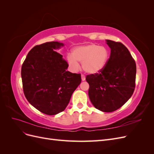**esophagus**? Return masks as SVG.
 I'll return each mask as SVG.
<instances>
[{
    "label": "esophagus",
    "instance_id": "1",
    "mask_svg": "<svg viewBox=\"0 0 154 154\" xmlns=\"http://www.w3.org/2000/svg\"><path fill=\"white\" fill-rule=\"evenodd\" d=\"M82 81L85 80V76L84 75V74H82Z\"/></svg>",
    "mask_w": 154,
    "mask_h": 154
}]
</instances>
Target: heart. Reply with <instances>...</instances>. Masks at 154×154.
<instances>
[{
	"label": "heart",
	"mask_w": 154,
	"mask_h": 154,
	"mask_svg": "<svg viewBox=\"0 0 154 154\" xmlns=\"http://www.w3.org/2000/svg\"><path fill=\"white\" fill-rule=\"evenodd\" d=\"M72 55L67 57L70 66L74 69H77L79 67L78 62H80L82 63L83 69L91 74L101 71L109 58L108 49L94 44L75 48L72 51Z\"/></svg>",
	"instance_id": "1"
}]
</instances>
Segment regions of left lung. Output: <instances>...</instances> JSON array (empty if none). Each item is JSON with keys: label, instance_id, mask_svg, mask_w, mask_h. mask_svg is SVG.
Listing matches in <instances>:
<instances>
[{"label": "left lung", "instance_id": "left-lung-1", "mask_svg": "<svg viewBox=\"0 0 154 154\" xmlns=\"http://www.w3.org/2000/svg\"><path fill=\"white\" fill-rule=\"evenodd\" d=\"M110 55L100 72L88 74V96L96 109L111 112L122 107L136 87V64L128 49L119 42L106 40Z\"/></svg>", "mask_w": 154, "mask_h": 154}]
</instances>
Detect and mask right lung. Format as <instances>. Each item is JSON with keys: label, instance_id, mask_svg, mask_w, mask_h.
<instances>
[{"label": "right lung", "instance_id": "1", "mask_svg": "<svg viewBox=\"0 0 154 154\" xmlns=\"http://www.w3.org/2000/svg\"><path fill=\"white\" fill-rule=\"evenodd\" d=\"M58 42L35 45L21 69L23 91L30 104L41 112L55 115L63 111L82 82L81 74L67 71L69 64L54 49Z\"/></svg>", "mask_w": 154, "mask_h": 154}]
</instances>
